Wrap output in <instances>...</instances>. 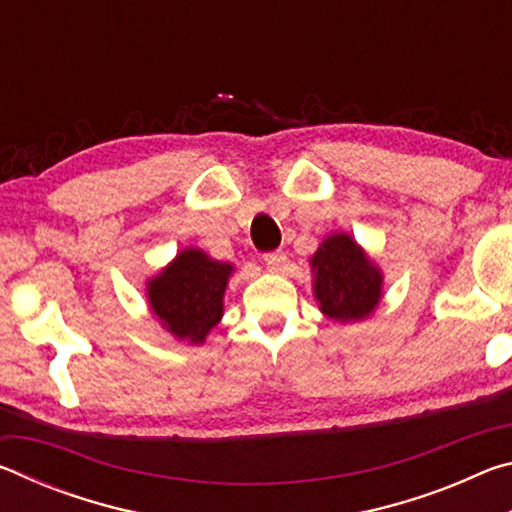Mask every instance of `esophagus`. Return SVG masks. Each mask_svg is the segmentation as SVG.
<instances>
[{
  "instance_id": "1",
  "label": "esophagus",
  "mask_w": 512,
  "mask_h": 512,
  "mask_svg": "<svg viewBox=\"0 0 512 512\" xmlns=\"http://www.w3.org/2000/svg\"><path fill=\"white\" fill-rule=\"evenodd\" d=\"M264 262H266L268 268H271L273 273H282L284 268H287V255H284L282 250H275V253H266L264 255Z\"/></svg>"
}]
</instances>
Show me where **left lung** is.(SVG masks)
<instances>
[{"instance_id":"1","label":"left lung","mask_w":512,"mask_h":512,"mask_svg":"<svg viewBox=\"0 0 512 512\" xmlns=\"http://www.w3.org/2000/svg\"><path fill=\"white\" fill-rule=\"evenodd\" d=\"M309 264L314 273V296L327 318L354 323L377 309L384 275L350 235H329Z\"/></svg>"}]
</instances>
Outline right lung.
<instances>
[{
    "mask_svg": "<svg viewBox=\"0 0 512 512\" xmlns=\"http://www.w3.org/2000/svg\"><path fill=\"white\" fill-rule=\"evenodd\" d=\"M232 271L235 266L216 262L203 250H180L146 282L149 307L176 339L201 345L223 316V293Z\"/></svg>",
    "mask_w": 512,
    "mask_h": 512,
    "instance_id": "1",
    "label": "right lung"
}]
</instances>
